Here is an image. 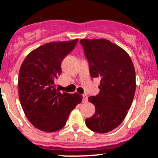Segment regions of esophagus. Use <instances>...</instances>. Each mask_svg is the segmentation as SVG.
Listing matches in <instances>:
<instances>
[{"label": "esophagus", "instance_id": "obj_1", "mask_svg": "<svg viewBox=\"0 0 158 158\" xmlns=\"http://www.w3.org/2000/svg\"><path fill=\"white\" fill-rule=\"evenodd\" d=\"M88 101V96L86 94H83L82 95V102L86 103Z\"/></svg>", "mask_w": 158, "mask_h": 158}]
</instances>
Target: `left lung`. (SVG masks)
I'll return each mask as SVG.
<instances>
[{"label":"left lung","mask_w":158,"mask_h":158,"mask_svg":"<svg viewBox=\"0 0 158 158\" xmlns=\"http://www.w3.org/2000/svg\"><path fill=\"white\" fill-rule=\"evenodd\" d=\"M92 78H100V92L89 98L95 113L85 119L89 129L106 133L123 121L135 92V71L129 54L107 39H82Z\"/></svg>","instance_id":"left-lung-1"}]
</instances>
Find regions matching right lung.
<instances>
[{
  "label": "right lung",
  "mask_w": 158,
  "mask_h": 158,
  "mask_svg": "<svg viewBox=\"0 0 158 158\" xmlns=\"http://www.w3.org/2000/svg\"><path fill=\"white\" fill-rule=\"evenodd\" d=\"M77 42L75 39L43 44L29 53L21 65L19 101L27 119L40 130L51 132L62 129L71 111L82 100L81 94L60 92L56 85L62 60Z\"/></svg>",
  "instance_id": "1"
}]
</instances>
